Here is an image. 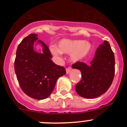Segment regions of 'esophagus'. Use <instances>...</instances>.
I'll return each instance as SVG.
<instances>
[{
	"label": "esophagus",
	"instance_id": "34e87169",
	"mask_svg": "<svg viewBox=\"0 0 127 127\" xmlns=\"http://www.w3.org/2000/svg\"><path fill=\"white\" fill-rule=\"evenodd\" d=\"M71 70H72L71 67H67V68L66 69V74H69V73L71 71Z\"/></svg>",
	"mask_w": 127,
	"mask_h": 127
}]
</instances>
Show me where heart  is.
<instances>
[{
	"instance_id": "obj_1",
	"label": "heart",
	"mask_w": 127,
	"mask_h": 127,
	"mask_svg": "<svg viewBox=\"0 0 127 127\" xmlns=\"http://www.w3.org/2000/svg\"><path fill=\"white\" fill-rule=\"evenodd\" d=\"M59 48L56 47H51L52 54L60 56L62 53L70 54V60L72 62H77L86 57L91 51L92 44L89 42L82 40L63 39L59 42Z\"/></svg>"
}]
</instances>
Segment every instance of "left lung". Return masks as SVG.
<instances>
[{
    "label": "left lung",
    "mask_w": 127,
    "mask_h": 127,
    "mask_svg": "<svg viewBox=\"0 0 127 127\" xmlns=\"http://www.w3.org/2000/svg\"><path fill=\"white\" fill-rule=\"evenodd\" d=\"M72 67L82 74V80L75 87L77 94L88 99L96 98L104 94L113 81L114 54L108 42L104 40L96 49L90 64L77 62Z\"/></svg>",
    "instance_id": "obj_1"
}]
</instances>
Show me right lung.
<instances>
[{"instance_id": "1", "label": "right lung", "mask_w": 127, "mask_h": 127, "mask_svg": "<svg viewBox=\"0 0 127 127\" xmlns=\"http://www.w3.org/2000/svg\"><path fill=\"white\" fill-rule=\"evenodd\" d=\"M36 44L42 47L39 51ZM49 48L36 34H29L18 47L15 61L17 80L24 93L34 99L48 98L53 92L58 79L66 74V69L52 61Z\"/></svg>"}]
</instances>
